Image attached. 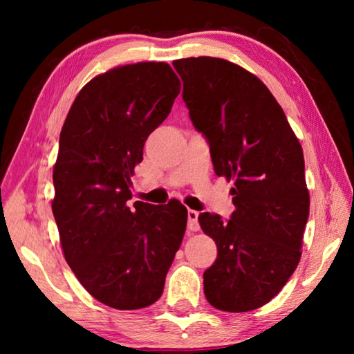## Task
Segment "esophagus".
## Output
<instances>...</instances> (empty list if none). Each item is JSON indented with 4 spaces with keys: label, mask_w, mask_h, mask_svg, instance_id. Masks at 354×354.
I'll list each match as a JSON object with an SVG mask.
<instances>
[{
    "label": "esophagus",
    "mask_w": 354,
    "mask_h": 354,
    "mask_svg": "<svg viewBox=\"0 0 354 354\" xmlns=\"http://www.w3.org/2000/svg\"><path fill=\"white\" fill-rule=\"evenodd\" d=\"M198 215L200 212L194 211V209H189L187 211V226L190 231H198L200 230V223H198Z\"/></svg>",
    "instance_id": "34e87169"
}]
</instances>
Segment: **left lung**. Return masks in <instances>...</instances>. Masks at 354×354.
<instances>
[{
    "instance_id": "left-lung-1",
    "label": "left lung",
    "mask_w": 354,
    "mask_h": 354,
    "mask_svg": "<svg viewBox=\"0 0 354 354\" xmlns=\"http://www.w3.org/2000/svg\"><path fill=\"white\" fill-rule=\"evenodd\" d=\"M195 129L206 137L215 175L232 179L230 220L200 214L217 243L203 274L214 308L248 313L278 295L301 257L309 192L303 148L259 77L218 57L173 61Z\"/></svg>"
}]
</instances>
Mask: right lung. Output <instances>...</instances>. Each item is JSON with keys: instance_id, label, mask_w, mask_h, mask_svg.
Returning <instances> with one entry per match:
<instances>
[{"instance_id": "add662e5", "label": "right lung", "mask_w": 354, "mask_h": 354, "mask_svg": "<svg viewBox=\"0 0 354 354\" xmlns=\"http://www.w3.org/2000/svg\"><path fill=\"white\" fill-rule=\"evenodd\" d=\"M179 91L169 64L123 65L87 82L65 118L53 215L65 261L106 306L131 310L158 301L181 247L187 209L178 200L128 205L145 140L169 117Z\"/></svg>"}]
</instances>
